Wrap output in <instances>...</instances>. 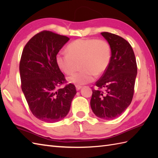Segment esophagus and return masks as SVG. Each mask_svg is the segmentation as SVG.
Masks as SVG:
<instances>
[{"label": "esophagus", "instance_id": "obj_1", "mask_svg": "<svg viewBox=\"0 0 158 158\" xmlns=\"http://www.w3.org/2000/svg\"><path fill=\"white\" fill-rule=\"evenodd\" d=\"M76 89H77V90H79L80 89H81V88H82V86H81V85H76Z\"/></svg>", "mask_w": 158, "mask_h": 158}]
</instances>
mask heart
<instances>
[{
    "label": "heart",
    "mask_w": 158,
    "mask_h": 158,
    "mask_svg": "<svg viewBox=\"0 0 158 158\" xmlns=\"http://www.w3.org/2000/svg\"><path fill=\"white\" fill-rule=\"evenodd\" d=\"M67 52H60L56 57L59 69L66 75L75 70L81 62L80 72L68 77V81L75 85H83L93 81L96 75L106 71L111 58L109 43L103 39H79L71 42L66 48Z\"/></svg>",
    "instance_id": "b5f03b06"
}]
</instances>
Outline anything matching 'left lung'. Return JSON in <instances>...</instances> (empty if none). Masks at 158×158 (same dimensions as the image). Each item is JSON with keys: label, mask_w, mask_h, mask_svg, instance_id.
<instances>
[{"label": "left lung", "mask_w": 158, "mask_h": 158, "mask_svg": "<svg viewBox=\"0 0 158 158\" xmlns=\"http://www.w3.org/2000/svg\"><path fill=\"white\" fill-rule=\"evenodd\" d=\"M111 49L108 68L92 89L90 106L95 115L104 119L119 117L130 105L135 92L137 65L135 53L126 39L104 32Z\"/></svg>", "instance_id": "8db88e82"}]
</instances>
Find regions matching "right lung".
Here are the masks:
<instances>
[{"instance_id": "right-lung-1", "label": "right lung", "mask_w": 158, "mask_h": 158, "mask_svg": "<svg viewBox=\"0 0 158 158\" xmlns=\"http://www.w3.org/2000/svg\"><path fill=\"white\" fill-rule=\"evenodd\" d=\"M66 36L43 31L29 40L19 62L21 88L32 113L45 122H56L68 114L77 91L66 84L56 57L69 41Z\"/></svg>"}]
</instances>
